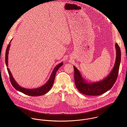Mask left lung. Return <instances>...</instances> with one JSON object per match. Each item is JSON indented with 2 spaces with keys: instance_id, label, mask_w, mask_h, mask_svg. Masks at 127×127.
<instances>
[{
  "instance_id": "left-lung-1",
  "label": "left lung",
  "mask_w": 127,
  "mask_h": 127,
  "mask_svg": "<svg viewBox=\"0 0 127 127\" xmlns=\"http://www.w3.org/2000/svg\"><path fill=\"white\" fill-rule=\"evenodd\" d=\"M116 60L114 65L109 75L103 80L99 82L88 83L82 77L79 70L74 66L75 86L81 93L90 96L102 94L109 91L113 86L117 78L121 62V50L117 43L115 45Z\"/></svg>"
}]
</instances>
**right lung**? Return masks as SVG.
I'll return each instance as SVG.
<instances>
[{"instance_id":"right-lung-1","label":"right lung","mask_w":127,"mask_h":127,"mask_svg":"<svg viewBox=\"0 0 127 127\" xmlns=\"http://www.w3.org/2000/svg\"><path fill=\"white\" fill-rule=\"evenodd\" d=\"M12 39L10 40L9 44L8 45V46L6 49V54H5V63L8 67V54H9V50L10 47V43L12 41ZM63 64V63H61L59 64H57L53 70L52 72L51 73V75L48 80V81L47 82L46 84H45L44 85L40 87H39L36 89H27L25 88H22L20 87L18 84L17 83V82L14 79L12 73L10 71V69L9 68L7 67V70L9 75L10 81L11 82L12 85L14 87V88L17 90L25 94H26L29 96H40L45 94V93H47L51 89L54 82L55 78L56 72L59 69V68L62 66Z\"/></svg>"}]
</instances>
